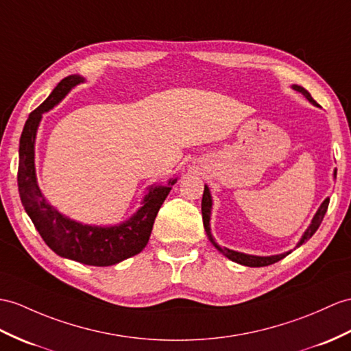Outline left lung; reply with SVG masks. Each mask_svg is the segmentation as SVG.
Wrapping results in <instances>:
<instances>
[{
	"mask_svg": "<svg viewBox=\"0 0 351 351\" xmlns=\"http://www.w3.org/2000/svg\"><path fill=\"white\" fill-rule=\"evenodd\" d=\"M292 88H293L295 90H298V92H301L302 95L311 102V104H314V106H319L317 102H315V101L313 99V97L310 95V92H308V90L304 89L302 86H298V84H293ZM335 176H337V171H335ZM211 205H213V201H211L210 189H208V186H205V187H204V195H202V202H201L202 221H204L205 232H207V235H208V238H210V241L213 243V245H215L216 249H217L221 254L226 256L228 259H230L232 262L240 263V265H245V267H254V268H258V267H268V265L276 263V262L281 261L283 258H286V256H287V254H290V252H292V250H290V252L281 253V254H276V256H253V254H245V253H240V252L229 250V249H226V247H220V245L215 241V238H213V235H211V230H210ZM328 205H329V198H326V199H324V201L322 202L320 208L317 210V213H315V216H314V217H313V220H311V225L308 226V229L305 230L304 235H302V238H301V240H299V243L296 244V247L302 245L306 240H310V238L315 234V230L319 229V226H320V223H322V220H323L324 215H326V211H328Z\"/></svg>",
	"mask_w": 351,
	"mask_h": 351,
	"instance_id": "obj_1",
	"label": "left lung"
}]
</instances>
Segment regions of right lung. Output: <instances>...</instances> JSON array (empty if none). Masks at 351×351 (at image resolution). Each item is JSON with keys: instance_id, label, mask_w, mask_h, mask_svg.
Instances as JSON below:
<instances>
[{"instance_id": "obj_1", "label": "right lung", "mask_w": 351, "mask_h": 351, "mask_svg": "<svg viewBox=\"0 0 351 351\" xmlns=\"http://www.w3.org/2000/svg\"><path fill=\"white\" fill-rule=\"evenodd\" d=\"M83 82L84 79L80 75L65 77L25 122L19 143L18 187L25 211L43 240L56 254L92 267H110L138 254L147 245L158 211L177 178H171L167 186H152L149 193L144 196L143 207L130 220L116 226L79 223L62 216L46 202L37 184L34 167L37 128L41 114L53 108L71 88Z\"/></svg>"}]
</instances>
